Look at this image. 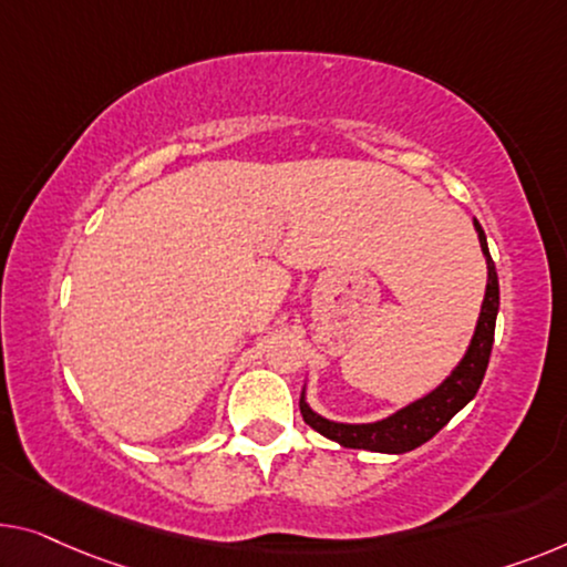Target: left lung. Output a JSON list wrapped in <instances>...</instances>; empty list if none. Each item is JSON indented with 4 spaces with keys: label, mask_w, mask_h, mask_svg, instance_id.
I'll return each mask as SVG.
<instances>
[{
    "label": "left lung",
    "mask_w": 567,
    "mask_h": 567,
    "mask_svg": "<svg viewBox=\"0 0 567 567\" xmlns=\"http://www.w3.org/2000/svg\"><path fill=\"white\" fill-rule=\"evenodd\" d=\"M473 226H476L481 251H484L486 257L488 282L476 333H473V341L461 364L455 367L453 374L447 377L435 392L412 402L410 408L400 410L396 415L379 422H369V425H343V422H331L316 415V412L306 404V400H300L302 420H306L316 433L328 437V441H336L343 447H357V451L408 453L415 451L417 445L427 443L435 433H441L455 412L466 408L473 396H476L481 382H484L488 357H492L494 346L496 312H499V277H496L494 259L488 255L484 229H481L478 221H473Z\"/></svg>",
    "instance_id": "1"
}]
</instances>
